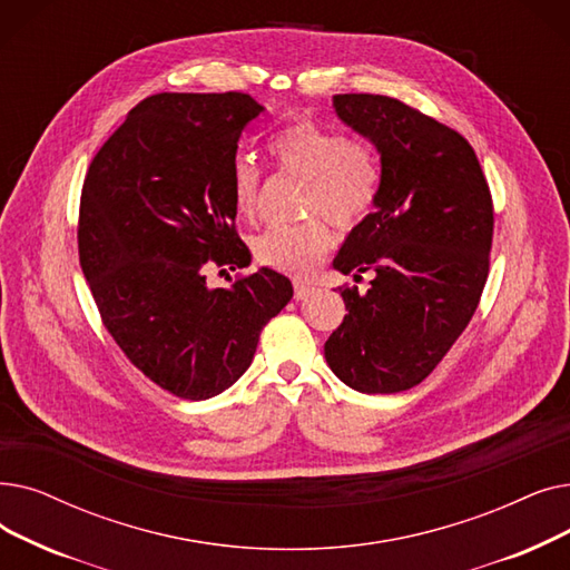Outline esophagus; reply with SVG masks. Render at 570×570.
<instances>
[{
  "mask_svg": "<svg viewBox=\"0 0 570 570\" xmlns=\"http://www.w3.org/2000/svg\"><path fill=\"white\" fill-rule=\"evenodd\" d=\"M312 288H314V286H309V284H305V282H293V298H295V301H305L307 295L312 293Z\"/></svg>",
  "mask_w": 570,
  "mask_h": 570,
  "instance_id": "34e87169",
  "label": "esophagus"
}]
</instances>
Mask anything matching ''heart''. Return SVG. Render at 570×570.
Wrapping results in <instances>:
<instances>
[{
  "mask_svg": "<svg viewBox=\"0 0 570 570\" xmlns=\"http://www.w3.org/2000/svg\"><path fill=\"white\" fill-rule=\"evenodd\" d=\"M269 156L286 175L305 179L303 212L312 218L295 226H272L254 242L256 261L307 277L333 249L328 216L342 230H352L380 200L382 165L375 146L361 137L314 120H295L269 139ZM230 200L242 218H254L261 205V171L249 158H237L230 169Z\"/></svg>",
  "mask_w": 570,
  "mask_h": 570,
  "instance_id": "obj_1",
  "label": "heart"
}]
</instances>
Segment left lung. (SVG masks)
<instances>
[{
  "instance_id": "left-lung-1",
  "label": "left lung",
  "mask_w": 570,
  "mask_h": 570,
  "mask_svg": "<svg viewBox=\"0 0 570 570\" xmlns=\"http://www.w3.org/2000/svg\"><path fill=\"white\" fill-rule=\"evenodd\" d=\"M337 116L377 146L382 188L333 267L373 275L342 286L346 312L326 340L333 373L361 393L424 382L473 318L489 277L493 203L463 135L386 95H335Z\"/></svg>"
}]
</instances>
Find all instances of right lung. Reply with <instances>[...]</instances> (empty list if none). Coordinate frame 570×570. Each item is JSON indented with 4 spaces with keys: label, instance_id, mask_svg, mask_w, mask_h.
I'll use <instances>...</instances> for the list:
<instances>
[{
    "label": "right lung",
    "instance_id": "right-lung-1",
    "mask_svg": "<svg viewBox=\"0 0 570 570\" xmlns=\"http://www.w3.org/2000/svg\"><path fill=\"white\" fill-rule=\"evenodd\" d=\"M263 107L246 92L146 97L95 154L81 190L79 261L102 324L128 361L186 401L233 386L263 326L293 298L261 267L209 288L205 267L249 265L230 169Z\"/></svg>",
    "mask_w": 570,
    "mask_h": 570
}]
</instances>
